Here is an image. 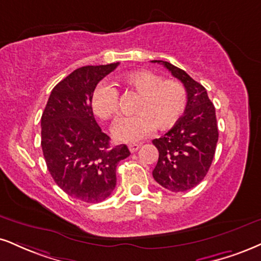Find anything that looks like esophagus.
<instances>
[{
	"mask_svg": "<svg viewBox=\"0 0 261 261\" xmlns=\"http://www.w3.org/2000/svg\"><path fill=\"white\" fill-rule=\"evenodd\" d=\"M139 147H140V144H130V145L128 146V149H129L130 152H136Z\"/></svg>",
	"mask_w": 261,
	"mask_h": 261,
	"instance_id": "1",
	"label": "esophagus"
}]
</instances>
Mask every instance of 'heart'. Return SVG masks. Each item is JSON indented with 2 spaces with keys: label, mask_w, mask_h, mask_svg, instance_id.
Masks as SVG:
<instances>
[{
  "label": "heart",
  "mask_w": 261,
  "mask_h": 261,
  "mask_svg": "<svg viewBox=\"0 0 261 261\" xmlns=\"http://www.w3.org/2000/svg\"><path fill=\"white\" fill-rule=\"evenodd\" d=\"M122 83L140 95L137 102V115L121 117L112 133L123 143H137L155 129L173 127L185 112L188 92L174 80H163L149 70H137L125 73ZM93 112L101 120H110L118 111L120 93L108 82L95 87L92 94Z\"/></svg>",
  "instance_id": "obj_1"
}]
</instances>
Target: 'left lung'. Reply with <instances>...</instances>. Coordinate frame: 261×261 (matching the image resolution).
<instances>
[{"instance_id": "left-lung-1", "label": "left lung", "mask_w": 261, "mask_h": 261, "mask_svg": "<svg viewBox=\"0 0 261 261\" xmlns=\"http://www.w3.org/2000/svg\"><path fill=\"white\" fill-rule=\"evenodd\" d=\"M162 64L181 81L188 92L185 114L163 137L153 139L159 161L152 170L153 179L172 192H182L198 185L207 175L217 149V116L207 91L184 70L168 62Z\"/></svg>"}]
</instances>
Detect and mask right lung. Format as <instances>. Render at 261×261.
<instances>
[{
    "label": "right lung",
    "instance_id": "add662e5",
    "mask_svg": "<svg viewBox=\"0 0 261 261\" xmlns=\"http://www.w3.org/2000/svg\"><path fill=\"white\" fill-rule=\"evenodd\" d=\"M120 63L82 66L54 87L41 117V146L56 184L72 198L98 203L116 186V167L130 155L111 146L92 109L94 88Z\"/></svg>",
    "mask_w": 261,
    "mask_h": 261
}]
</instances>
